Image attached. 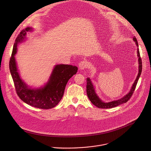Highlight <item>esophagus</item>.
I'll return each instance as SVG.
<instances>
[{"label": "esophagus", "mask_w": 151, "mask_h": 151, "mask_svg": "<svg viewBox=\"0 0 151 151\" xmlns=\"http://www.w3.org/2000/svg\"><path fill=\"white\" fill-rule=\"evenodd\" d=\"M79 67L81 69L84 70L88 68V63L86 60H82L79 64Z\"/></svg>", "instance_id": "34e87169"}]
</instances>
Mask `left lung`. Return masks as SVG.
<instances>
[{"label":"left lung","mask_w":151,"mask_h":151,"mask_svg":"<svg viewBox=\"0 0 151 151\" xmlns=\"http://www.w3.org/2000/svg\"><path fill=\"white\" fill-rule=\"evenodd\" d=\"M133 40L135 42L137 47H138V43L137 40L135 37H133ZM137 54H138L137 56L138 57V63H139V70H138V76H137L131 90L129 91V93L119 100H114V101H113L111 102H108V103L103 102L98 97V96L96 93L94 86L91 82V79L89 78L87 79L86 93H87V95H88L90 101L92 103V104H93L95 106H96L97 107L100 108V109H111V108L117 107L121 104L125 103L129 100V99L131 97L132 95L134 93V91L136 88V86L137 85L138 79L139 78V76H140V75L141 74V72H142V60H141V58L140 57L139 48H137Z\"/></svg>","instance_id":"obj_1"}]
</instances>
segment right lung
I'll list each match as a JSON object with an SVG mask.
<instances>
[{
	"label": "right lung",
	"mask_w": 151,
	"mask_h": 151,
	"mask_svg": "<svg viewBox=\"0 0 151 151\" xmlns=\"http://www.w3.org/2000/svg\"><path fill=\"white\" fill-rule=\"evenodd\" d=\"M31 30V28L27 27L17 37L9 61V69L15 89L20 99L32 107L50 109L56 106L60 101L69 79L76 73L78 67L70 65H57L55 66L48 82L43 88H29L19 76L14 55L17 52V44L23 41L27 31Z\"/></svg>",
	"instance_id": "add662e5"
}]
</instances>
